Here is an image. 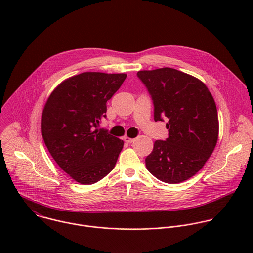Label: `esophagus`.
<instances>
[{"instance_id": "34e87169", "label": "esophagus", "mask_w": 253, "mask_h": 253, "mask_svg": "<svg viewBox=\"0 0 253 253\" xmlns=\"http://www.w3.org/2000/svg\"><path fill=\"white\" fill-rule=\"evenodd\" d=\"M123 140H124L126 143H128V144H131L132 142H134V140H135V139H133V138H130V137H128V136H124Z\"/></svg>"}]
</instances>
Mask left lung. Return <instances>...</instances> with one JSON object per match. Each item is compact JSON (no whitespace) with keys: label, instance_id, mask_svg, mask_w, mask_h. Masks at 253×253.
Listing matches in <instances>:
<instances>
[{"label":"left lung","instance_id":"1","mask_svg":"<svg viewBox=\"0 0 253 253\" xmlns=\"http://www.w3.org/2000/svg\"><path fill=\"white\" fill-rule=\"evenodd\" d=\"M154 105V120H167L168 138L156 140L146 157L148 171L169 184L195 175L212 154L218 139L217 109L199 79L173 68L139 71Z\"/></svg>","mask_w":253,"mask_h":253}]
</instances>
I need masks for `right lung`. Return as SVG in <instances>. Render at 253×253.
I'll use <instances>...</instances> for the list:
<instances>
[{"instance_id": "obj_1", "label": "right lung", "mask_w": 253, "mask_h": 253, "mask_svg": "<svg viewBox=\"0 0 253 253\" xmlns=\"http://www.w3.org/2000/svg\"><path fill=\"white\" fill-rule=\"evenodd\" d=\"M126 74L85 72L63 81L48 98L41 119L46 146L56 163L81 184H93L109 174L124 142L98 129L107 101Z\"/></svg>"}]
</instances>
